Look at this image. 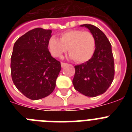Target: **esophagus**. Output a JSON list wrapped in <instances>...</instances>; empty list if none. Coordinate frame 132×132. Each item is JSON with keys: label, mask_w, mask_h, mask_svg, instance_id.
<instances>
[{"label": "esophagus", "mask_w": 132, "mask_h": 132, "mask_svg": "<svg viewBox=\"0 0 132 132\" xmlns=\"http://www.w3.org/2000/svg\"><path fill=\"white\" fill-rule=\"evenodd\" d=\"M61 67H65V66H67V65H68V64L66 63L61 62Z\"/></svg>", "instance_id": "esophagus-1"}]
</instances>
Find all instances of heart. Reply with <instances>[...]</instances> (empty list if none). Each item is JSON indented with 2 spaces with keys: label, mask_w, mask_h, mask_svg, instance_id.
Returning <instances> with one entry per match:
<instances>
[{
  "label": "heart",
  "mask_w": 132,
  "mask_h": 132,
  "mask_svg": "<svg viewBox=\"0 0 132 132\" xmlns=\"http://www.w3.org/2000/svg\"><path fill=\"white\" fill-rule=\"evenodd\" d=\"M96 38L88 31L69 30L59 34V39L52 36L49 39L47 47L51 54L61 57L67 52L70 57L77 63H85L91 59L95 52Z\"/></svg>",
  "instance_id": "heart-1"
}]
</instances>
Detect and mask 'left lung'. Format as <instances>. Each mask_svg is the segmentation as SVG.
<instances>
[{"label":"left lung","instance_id":"left-lung-1","mask_svg":"<svg viewBox=\"0 0 132 132\" xmlns=\"http://www.w3.org/2000/svg\"><path fill=\"white\" fill-rule=\"evenodd\" d=\"M96 38V46L92 58L85 63L75 65L73 79L75 89L85 96L94 97L105 93L114 77L112 46L106 35L97 27L83 24Z\"/></svg>","mask_w":132,"mask_h":132}]
</instances>
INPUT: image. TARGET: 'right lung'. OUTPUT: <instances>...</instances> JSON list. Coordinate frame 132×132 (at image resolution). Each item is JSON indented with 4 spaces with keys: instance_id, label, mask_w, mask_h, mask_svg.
Returning a JSON list of instances; mask_svg holds the SVG:
<instances>
[{
    "instance_id": "1",
    "label": "right lung",
    "mask_w": 132,
    "mask_h": 132,
    "mask_svg": "<svg viewBox=\"0 0 132 132\" xmlns=\"http://www.w3.org/2000/svg\"><path fill=\"white\" fill-rule=\"evenodd\" d=\"M52 32L37 28L20 37L14 45L12 79L18 90L31 100H39L52 93L61 69L60 62L52 57L47 47Z\"/></svg>"
}]
</instances>
